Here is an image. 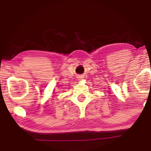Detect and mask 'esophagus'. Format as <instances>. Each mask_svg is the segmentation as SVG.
<instances>
[{"instance_id": "esophagus-1", "label": "esophagus", "mask_w": 151, "mask_h": 151, "mask_svg": "<svg viewBox=\"0 0 151 151\" xmlns=\"http://www.w3.org/2000/svg\"><path fill=\"white\" fill-rule=\"evenodd\" d=\"M79 78H81V77H79Z\"/></svg>"}]
</instances>
